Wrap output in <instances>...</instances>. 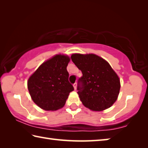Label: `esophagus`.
<instances>
[{
	"label": "esophagus",
	"mask_w": 148,
	"mask_h": 148,
	"mask_svg": "<svg viewBox=\"0 0 148 148\" xmlns=\"http://www.w3.org/2000/svg\"><path fill=\"white\" fill-rule=\"evenodd\" d=\"M73 86H74V89L76 90V87H77V84H76V83L74 84H73Z\"/></svg>",
	"instance_id": "1"
}]
</instances>
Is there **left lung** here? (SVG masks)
<instances>
[{
    "mask_svg": "<svg viewBox=\"0 0 148 148\" xmlns=\"http://www.w3.org/2000/svg\"><path fill=\"white\" fill-rule=\"evenodd\" d=\"M71 59L82 71L77 90L80 101L92 111L112 106L119 93L120 80L110 64L95 54H72Z\"/></svg>",
    "mask_w": 148,
    "mask_h": 148,
    "instance_id": "8db88e82",
    "label": "left lung"
}]
</instances>
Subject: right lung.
Listing matches in <instances>:
<instances>
[{"instance_id":"obj_1","label":"right lung","mask_w":148,"mask_h":148,"mask_svg":"<svg viewBox=\"0 0 148 148\" xmlns=\"http://www.w3.org/2000/svg\"><path fill=\"white\" fill-rule=\"evenodd\" d=\"M70 60L66 56L56 55L43 62L29 78L30 95L42 109L53 111L63 107L69 93L74 90L66 70Z\"/></svg>"}]
</instances>
